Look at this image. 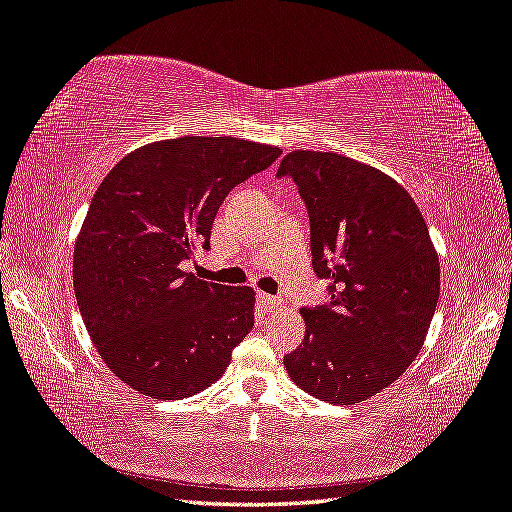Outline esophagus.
Returning a JSON list of instances; mask_svg holds the SVG:
<instances>
[{
    "label": "esophagus",
    "mask_w": 512,
    "mask_h": 512,
    "mask_svg": "<svg viewBox=\"0 0 512 512\" xmlns=\"http://www.w3.org/2000/svg\"><path fill=\"white\" fill-rule=\"evenodd\" d=\"M257 298H259V305H262L266 312H275V310H280V307H282V298H278V296L262 294V291H259Z\"/></svg>",
    "instance_id": "esophagus-1"
}]
</instances>
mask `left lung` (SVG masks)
<instances>
[{
  "label": "left lung",
  "instance_id": "obj_1",
  "mask_svg": "<svg viewBox=\"0 0 512 512\" xmlns=\"http://www.w3.org/2000/svg\"><path fill=\"white\" fill-rule=\"evenodd\" d=\"M278 177L305 202L312 269L330 296L300 310L307 330L287 373L316 399H371L417 358L440 298L424 216L399 182L337 152H291Z\"/></svg>",
  "mask_w": 512,
  "mask_h": 512
}]
</instances>
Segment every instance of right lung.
Returning a JSON list of instances; mask_svg holds the SVG:
<instances>
[{
    "mask_svg": "<svg viewBox=\"0 0 512 512\" xmlns=\"http://www.w3.org/2000/svg\"><path fill=\"white\" fill-rule=\"evenodd\" d=\"M278 157L232 136H182L127 154L95 191L72 282L97 353L136 392H202L253 330V289L198 280L182 264L209 250L227 193Z\"/></svg>",
    "mask_w": 512,
    "mask_h": 512,
    "instance_id": "obj_1",
    "label": "right lung"
}]
</instances>
